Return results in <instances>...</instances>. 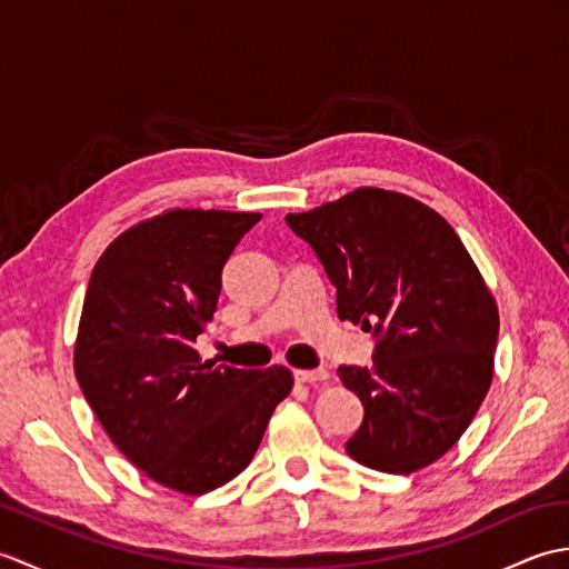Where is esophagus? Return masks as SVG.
I'll list each match as a JSON object with an SVG mask.
<instances>
[{"label": "esophagus", "mask_w": 569, "mask_h": 569, "mask_svg": "<svg viewBox=\"0 0 569 569\" xmlns=\"http://www.w3.org/2000/svg\"><path fill=\"white\" fill-rule=\"evenodd\" d=\"M293 377L300 383H316V381H328L330 371L328 369H296Z\"/></svg>", "instance_id": "obj_1"}]
</instances>
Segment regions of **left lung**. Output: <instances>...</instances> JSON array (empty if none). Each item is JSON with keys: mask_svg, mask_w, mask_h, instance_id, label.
<instances>
[{"mask_svg": "<svg viewBox=\"0 0 569 569\" xmlns=\"http://www.w3.org/2000/svg\"><path fill=\"white\" fill-rule=\"evenodd\" d=\"M337 288V316L373 335L369 367H340L365 420L359 465L410 475L462 438L491 386L499 310L455 229L413 198L359 188L286 214Z\"/></svg>", "mask_w": 569, "mask_h": 569, "instance_id": "obj_1", "label": "left lung"}]
</instances>
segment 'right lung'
I'll list each match as a JSON object with an SVG mask.
<instances>
[{
	"label": "right lung",
	"mask_w": 569,
	"mask_h": 569,
	"mask_svg": "<svg viewBox=\"0 0 569 569\" xmlns=\"http://www.w3.org/2000/svg\"><path fill=\"white\" fill-rule=\"evenodd\" d=\"M257 212L171 210L119 234L92 269L76 342V377L112 442L159 485L208 493L244 469L286 367L200 361L222 269Z\"/></svg>",
	"instance_id": "1"
}]
</instances>
